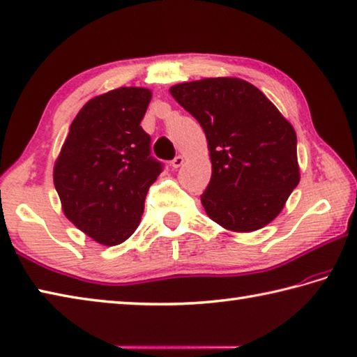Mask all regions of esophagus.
<instances>
[{
	"label": "esophagus",
	"instance_id": "esophagus-1",
	"mask_svg": "<svg viewBox=\"0 0 357 357\" xmlns=\"http://www.w3.org/2000/svg\"><path fill=\"white\" fill-rule=\"evenodd\" d=\"M183 163H185V157L183 155H178V157H176V158L171 161V166L174 167V169H177V167H180Z\"/></svg>",
	"mask_w": 357,
	"mask_h": 357
}]
</instances>
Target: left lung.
<instances>
[{
    "label": "left lung",
    "instance_id": "obj_1",
    "mask_svg": "<svg viewBox=\"0 0 357 357\" xmlns=\"http://www.w3.org/2000/svg\"><path fill=\"white\" fill-rule=\"evenodd\" d=\"M169 93L205 132L213 172L200 200L208 218L236 233L271 224L300 181L292 124L244 79L205 77Z\"/></svg>",
    "mask_w": 357,
    "mask_h": 357
}]
</instances>
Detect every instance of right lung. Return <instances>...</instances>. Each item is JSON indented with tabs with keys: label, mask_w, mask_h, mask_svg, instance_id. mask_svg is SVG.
I'll return each instance as SVG.
<instances>
[{
	"label": "right lung",
	"mask_w": 357,
	"mask_h": 357,
	"mask_svg": "<svg viewBox=\"0 0 357 357\" xmlns=\"http://www.w3.org/2000/svg\"><path fill=\"white\" fill-rule=\"evenodd\" d=\"M152 91L121 86L91 98L73 119L54 163V186L66 219L99 244L132 236L161 165L149 157L141 127Z\"/></svg>",
	"instance_id": "obj_1"
}]
</instances>
